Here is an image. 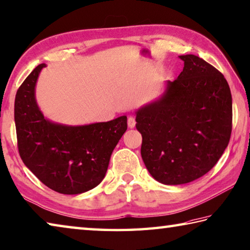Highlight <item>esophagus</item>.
<instances>
[{
	"instance_id": "1",
	"label": "esophagus",
	"mask_w": 250,
	"mask_h": 250,
	"mask_svg": "<svg viewBox=\"0 0 250 250\" xmlns=\"http://www.w3.org/2000/svg\"><path fill=\"white\" fill-rule=\"evenodd\" d=\"M128 126L129 128H134L135 126V119H134V117H132V116H130L129 118H128Z\"/></svg>"
}]
</instances>
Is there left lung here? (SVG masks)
<instances>
[{"mask_svg":"<svg viewBox=\"0 0 250 250\" xmlns=\"http://www.w3.org/2000/svg\"><path fill=\"white\" fill-rule=\"evenodd\" d=\"M184 70L162 96L137 110L141 155L164 185L190 183L212 169L232 132V95L224 75L193 54L179 56Z\"/></svg>","mask_w":250,"mask_h":250,"instance_id":"1","label":"left lung"}]
</instances>
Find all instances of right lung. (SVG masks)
<instances>
[{
	"label": "right lung",
	"mask_w": 250,
	"mask_h": 250,
	"mask_svg": "<svg viewBox=\"0 0 250 250\" xmlns=\"http://www.w3.org/2000/svg\"><path fill=\"white\" fill-rule=\"evenodd\" d=\"M44 63L27 76L15 97L18 152L37 178L59 193L79 194L102 183L110 156L126 131V116L84 125L56 124L44 118L35 87Z\"/></svg>",
	"instance_id": "1"
}]
</instances>
